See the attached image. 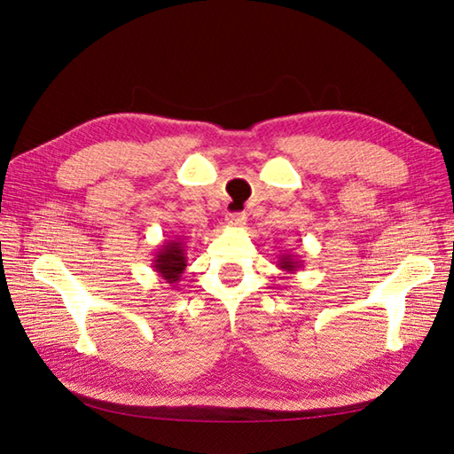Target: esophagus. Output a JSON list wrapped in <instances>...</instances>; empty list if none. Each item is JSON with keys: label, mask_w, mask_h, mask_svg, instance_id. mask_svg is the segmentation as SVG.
Instances as JSON below:
<instances>
[{"label": "esophagus", "mask_w": 454, "mask_h": 454, "mask_svg": "<svg viewBox=\"0 0 454 454\" xmlns=\"http://www.w3.org/2000/svg\"><path fill=\"white\" fill-rule=\"evenodd\" d=\"M225 221H227L229 227L239 229V227H245L247 225V215L245 214H229L225 217Z\"/></svg>", "instance_id": "esophagus-1"}]
</instances>
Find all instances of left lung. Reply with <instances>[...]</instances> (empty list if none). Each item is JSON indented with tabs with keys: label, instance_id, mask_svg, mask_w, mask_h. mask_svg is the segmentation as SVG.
Returning a JSON list of instances; mask_svg holds the SVG:
<instances>
[{
	"label": "left lung",
	"instance_id": "8db88e82",
	"mask_svg": "<svg viewBox=\"0 0 454 454\" xmlns=\"http://www.w3.org/2000/svg\"><path fill=\"white\" fill-rule=\"evenodd\" d=\"M279 270H283L285 273H296L298 270L302 268V260L296 256V254H289V252H283L279 256Z\"/></svg>",
	"mask_w": 454,
	"mask_h": 454
}]
</instances>
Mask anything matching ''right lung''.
<instances>
[{
  "label": "right lung",
  "instance_id": "right-lung-1",
  "mask_svg": "<svg viewBox=\"0 0 454 454\" xmlns=\"http://www.w3.org/2000/svg\"><path fill=\"white\" fill-rule=\"evenodd\" d=\"M152 270L158 273V278H161L163 283L176 286L186 270L184 242L181 239L165 240L161 248L153 254Z\"/></svg>",
  "mask_w": 454,
  "mask_h": 454
}]
</instances>
